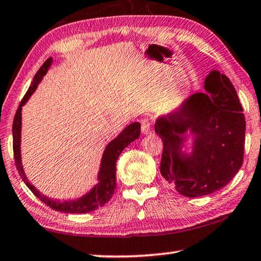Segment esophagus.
<instances>
[{"label":"esophagus","instance_id":"1","mask_svg":"<svg viewBox=\"0 0 261 261\" xmlns=\"http://www.w3.org/2000/svg\"><path fill=\"white\" fill-rule=\"evenodd\" d=\"M141 132H142V134L144 135H149L152 133L151 123L149 119H143L142 122H141Z\"/></svg>","mask_w":261,"mask_h":261}]
</instances>
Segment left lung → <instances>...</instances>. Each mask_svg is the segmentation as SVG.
Instances as JSON below:
<instances>
[{
  "instance_id": "8db88e82",
  "label": "left lung",
  "mask_w": 261,
  "mask_h": 261,
  "mask_svg": "<svg viewBox=\"0 0 261 261\" xmlns=\"http://www.w3.org/2000/svg\"><path fill=\"white\" fill-rule=\"evenodd\" d=\"M203 88L204 93H193L155 122L164 146L162 177L189 198L223 189L241 169L244 156L245 117L231 81L215 69ZM189 135L191 153L182 149Z\"/></svg>"
}]
</instances>
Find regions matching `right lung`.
I'll list each match as a JSON object with an SVG mask.
<instances>
[{
    "instance_id": "add662e5",
    "label": "right lung",
    "mask_w": 261,
    "mask_h": 261,
    "mask_svg": "<svg viewBox=\"0 0 261 261\" xmlns=\"http://www.w3.org/2000/svg\"><path fill=\"white\" fill-rule=\"evenodd\" d=\"M53 59L49 58L47 61L40 67V69L34 76L33 82L30 85L28 92L25 93L23 100L20 101L18 110L15 114L14 123H12V138H14V156L15 163L18 170L19 176L22 177L23 181L27 184V186L32 191V193L44 202L47 206L50 207L55 211L61 213H68V214H84L95 211L96 208L104 206V204L112 198L115 187H117V178H115V172H117V161L118 157L120 156L123 149L128 144H130L133 141L139 139L141 133V125L140 122H133L128 125L117 138L111 141L106 146L104 152H102L100 168L98 171V177L96 184L92 189L87 192L84 195L80 196L74 200H59L52 199L48 196L40 193L36 187H34L25 174V171L22 164V153H20V138H22V109L27 104L30 97L36 91L38 84L41 82V80L46 75V72L52 66Z\"/></svg>"
}]
</instances>
